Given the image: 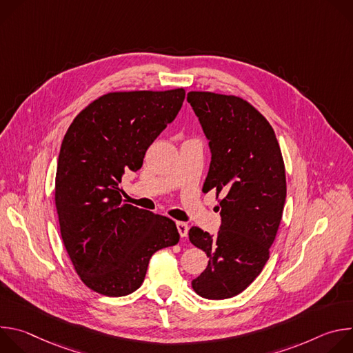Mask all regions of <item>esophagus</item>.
<instances>
[{
  "mask_svg": "<svg viewBox=\"0 0 353 353\" xmlns=\"http://www.w3.org/2000/svg\"><path fill=\"white\" fill-rule=\"evenodd\" d=\"M176 226H177L180 237H187V234H188V225L184 223V222H177Z\"/></svg>",
  "mask_w": 353,
  "mask_h": 353,
  "instance_id": "1",
  "label": "esophagus"
}]
</instances>
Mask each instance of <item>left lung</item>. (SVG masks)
I'll use <instances>...</instances> for the list:
<instances>
[{
  "mask_svg": "<svg viewBox=\"0 0 353 353\" xmlns=\"http://www.w3.org/2000/svg\"><path fill=\"white\" fill-rule=\"evenodd\" d=\"M187 100L210 141L204 192L223 194L219 232L214 236L196 226L188 232L210 259L191 286L201 297L229 299L253 282L270 259L286 198L285 165L271 124L241 97L190 92Z\"/></svg>",
  "mask_w": 353,
  "mask_h": 353,
  "instance_id": "obj_1",
  "label": "left lung"
}]
</instances>
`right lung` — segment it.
<instances>
[{"mask_svg": "<svg viewBox=\"0 0 353 353\" xmlns=\"http://www.w3.org/2000/svg\"><path fill=\"white\" fill-rule=\"evenodd\" d=\"M184 89L113 92L71 123L59 155L56 208L72 265L92 290L120 297L137 290L158 250L179 243L176 223L125 204L119 184L180 112Z\"/></svg>", "mask_w": 353, "mask_h": 353, "instance_id": "add662e5", "label": "right lung"}]
</instances>
